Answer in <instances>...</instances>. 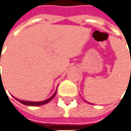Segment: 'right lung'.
<instances>
[{
    "mask_svg": "<svg viewBox=\"0 0 131 131\" xmlns=\"http://www.w3.org/2000/svg\"><path fill=\"white\" fill-rule=\"evenodd\" d=\"M56 93H57V91L54 92V94L53 95L51 96V97H49V99L46 100H43V101H41V102H31V101H24V100H18L14 97L15 99L17 100L18 101H19L20 103L24 104L25 105H29V106H39V105H44L46 103L50 102L51 100L53 99L54 97V96L56 95Z\"/></svg>",
    "mask_w": 131,
    "mask_h": 131,
    "instance_id": "right-lung-1",
    "label": "right lung"
}]
</instances>
